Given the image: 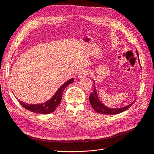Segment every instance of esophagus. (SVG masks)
I'll list each match as a JSON object with an SVG mask.
<instances>
[{"mask_svg": "<svg viewBox=\"0 0 154 154\" xmlns=\"http://www.w3.org/2000/svg\"><path fill=\"white\" fill-rule=\"evenodd\" d=\"M88 75V72L87 70H83L81 72H79V75H78V77L80 78H83L87 76Z\"/></svg>", "mask_w": 154, "mask_h": 154, "instance_id": "obj_1", "label": "esophagus"}]
</instances>
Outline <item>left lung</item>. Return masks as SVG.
<instances>
[{"label": "left lung", "instance_id": "1", "mask_svg": "<svg viewBox=\"0 0 154 154\" xmlns=\"http://www.w3.org/2000/svg\"><path fill=\"white\" fill-rule=\"evenodd\" d=\"M137 54L138 56V52L137 50ZM89 101L91 104V106L93 107V109L95 110V111L98 113L102 114H109V115H112V114H118L122 112L125 111V110H127L128 108H130L133 104L134 103V101L130 105H128L126 107H122V108H118V109H112V108H109L100 102V101L98 100L97 95V91L95 88H94V91L92 92V94L90 95L89 97Z\"/></svg>", "mask_w": 154, "mask_h": 154}]
</instances>
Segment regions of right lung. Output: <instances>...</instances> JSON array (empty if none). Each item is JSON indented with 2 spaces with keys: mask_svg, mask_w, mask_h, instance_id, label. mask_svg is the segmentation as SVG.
I'll use <instances>...</instances> for the list:
<instances>
[{
  "mask_svg": "<svg viewBox=\"0 0 154 154\" xmlns=\"http://www.w3.org/2000/svg\"><path fill=\"white\" fill-rule=\"evenodd\" d=\"M74 79L72 78L63 84L61 87L59 88L53 97L50 100H48L45 103H40V104H35V105H31V104H28L19 100L20 103L21 105L26 109L29 110V111L37 113V114H47L54 112L56 109L57 106L59 105V103L62 99V95L64 90L65 88L72 83Z\"/></svg>",
  "mask_w": 154,
  "mask_h": 154,
  "instance_id": "add662e5",
  "label": "right lung"
}]
</instances>
